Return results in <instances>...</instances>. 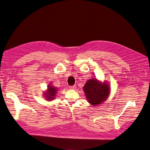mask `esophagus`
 I'll list each match as a JSON object with an SVG mask.
<instances>
[{"mask_svg":"<svg viewBox=\"0 0 150 150\" xmlns=\"http://www.w3.org/2000/svg\"><path fill=\"white\" fill-rule=\"evenodd\" d=\"M75 88H76V86H75V85H74V86H70V89H75Z\"/></svg>","mask_w":150,"mask_h":150,"instance_id":"1","label":"esophagus"}]
</instances>
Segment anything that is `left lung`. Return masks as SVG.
<instances>
[{"label":"left lung","mask_w":150,"mask_h":150,"mask_svg":"<svg viewBox=\"0 0 150 150\" xmlns=\"http://www.w3.org/2000/svg\"><path fill=\"white\" fill-rule=\"evenodd\" d=\"M110 86L106 81L103 83L96 78L88 80L83 87V91L89 103L92 106L103 103L109 97Z\"/></svg>","instance_id":"left-lung-1"}]
</instances>
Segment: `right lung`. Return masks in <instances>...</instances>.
Listing matches in <instances>:
<instances>
[{
    "mask_svg": "<svg viewBox=\"0 0 150 150\" xmlns=\"http://www.w3.org/2000/svg\"><path fill=\"white\" fill-rule=\"evenodd\" d=\"M58 90V89L57 88L53 87L50 83L47 86V91L44 92V97L46 98V100L52 101L54 99L55 97H56Z\"/></svg>",
    "mask_w": 150,
    "mask_h": 150,
    "instance_id": "add662e5",
    "label": "right lung"
}]
</instances>
